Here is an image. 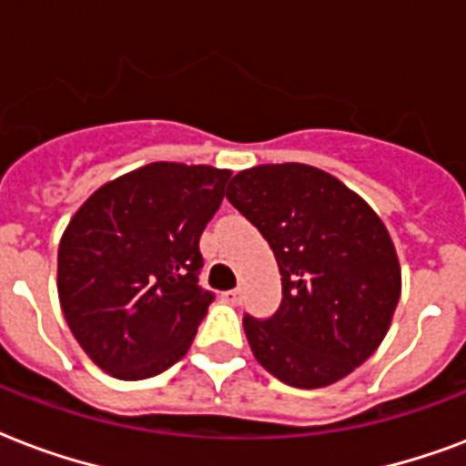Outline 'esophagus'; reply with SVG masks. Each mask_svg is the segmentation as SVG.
<instances>
[{
    "label": "esophagus",
    "mask_w": 466,
    "mask_h": 466,
    "mask_svg": "<svg viewBox=\"0 0 466 466\" xmlns=\"http://www.w3.org/2000/svg\"><path fill=\"white\" fill-rule=\"evenodd\" d=\"M221 299H223V301H226V304H233V306H238V304H240V301H243V291H240V289H230V291H223V294H221Z\"/></svg>",
    "instance_id": "esophagus-1"
}]
</instances>
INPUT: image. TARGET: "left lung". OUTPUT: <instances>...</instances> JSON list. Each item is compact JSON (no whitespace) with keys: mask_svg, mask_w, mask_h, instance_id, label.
Wrapping results in <instances>:
<instances>
[{"mask_svg":"<svg viewBox=\"0 0 466 466\" xmlns=\"http://www.w3.org/2000/svg\"><path fill=\"white\" fill-rule=\"evenodd\" d=\"M226 199L262 233L282 274L269 319L243 316L258 362L299 389L348 377L380 348L401 297L384 223L355 192L301 162L238 172Z\"/></svg>","mask_w":466,"mask_h":466,"instance_id":"8db88e82","label":"left lung"}]
</instances>
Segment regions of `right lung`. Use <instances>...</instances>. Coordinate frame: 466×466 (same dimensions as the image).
<instances>
[{"mask_svg":"<svg viewBox=\"0 0 466 466\" xmlns=\"http://www.w3.org/2000/svg\"><path fill=\"white\" fill-rule=\"evenodd\" d=\"M228 169L153 162L104 184L57 248L65 320L92 362L136 381L179 362L214 301L199 238Z\"/></svg>","mask_w":466,"mask_h":466,"instance_id":"obj_1","label":"right lung"}]
</instances>
